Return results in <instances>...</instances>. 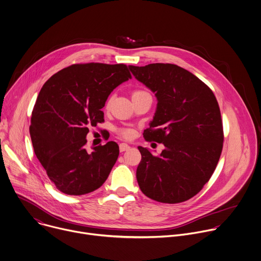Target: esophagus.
<instances>
[{"mask_svg":"<svg viewBox=\"0 0 261 261\" xmlns=\"http://www.w3.org/2000/svg\"><path fill=\"white\" fill-rule=\"evenodd\" d=\"M130 148V145H128L127 143H121L120 144V151H125V150H128Z\"/></svg>","mask_w":261,"mask_h":261,"instance_id":"34e87169","label":"esophagus"}]
</instances>
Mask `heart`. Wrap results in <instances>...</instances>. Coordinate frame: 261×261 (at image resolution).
<instances>
[{
  "mask_svg": "<svg viewBox=\"0 0 261 261\" xmlns=\"http://www.w3.org/2000/svg\"><path fill=\"white\" fill-rule=\"evenodd\" d=\"M144 94H147V92L144 91V90H141V89H136L132 92V99L136 98V97H139V96H142ZM110 105H111V98L108 99V101L106 103V108H109ZM117 132L123 138H130L133 135V131L130 128H120V129L117 130Z\"/></svg>",
  "mask_w": 261,
  "mask_h": 261,
  "instance_id": "b5f03b06",
  "label": "heart"
}]
</instances>
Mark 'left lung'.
Segmentation results:
<instances>
[{"label": "left lung", "mask_w": 261, "mask_h": 261, "mask_svg": "<svg viewBox=\"0 0 261 261\" xmlns=\"http://www.w3.org/2000/svg\"><path fill=\"white\" fill-rule=\"evenodd\" d=\"M129 67L158 99L154 118L143 137L165 145L160 155L138 146V186L156 202L188 201L209 181L222 151L224 136L217 99L204 82L176 64Z\"/></svg>", "instance_id": "1"}]
</instances>
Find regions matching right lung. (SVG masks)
<instances>
[{
    "instance_id": "obj_1",
    "label": "right lung",
    "mask_w": 261,
    "mask_h": 261,
    "mask_svg": "<svg viewBox=\"0 0 261 261\" xmlns=\"http://www.w3.org/2000/svg\"><path fill=\"white\" fill-rule=\"evenodd\" d=\"M123 63H76L53 74L35 103L30 134L35 153L50 180L63 194L81 196L99 189L119 156L109 141L86 148L89 128L102 123L111 92L131 79Z\"/></svg>"
}]
</instances>
